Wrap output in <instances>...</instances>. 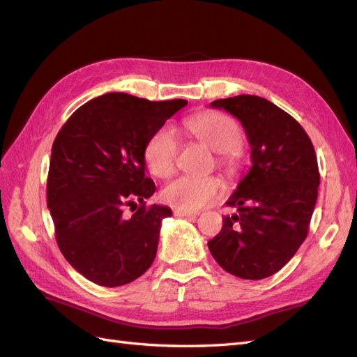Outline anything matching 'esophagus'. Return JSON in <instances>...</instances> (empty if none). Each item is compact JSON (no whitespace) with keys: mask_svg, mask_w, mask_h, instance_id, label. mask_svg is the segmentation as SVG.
<instances>
[{"mask_svg":"<svg viewBox=\"0 0 357 357\" xmlns=\"http://www.w3.org/2000/svg\"><path fill=\"white\" fill-rule=\"evenodd\" d=\"M174 215H177V218H197L198 213H195V211H186V210H180V208H176V210H174Z\"/></svg>","mask_w":357,"mask_h":357,"instance_id":"esophagus-1","label":"esophagus"}]
</instances>
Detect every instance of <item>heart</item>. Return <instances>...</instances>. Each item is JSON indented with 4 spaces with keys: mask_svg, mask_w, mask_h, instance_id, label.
<instances>
[{
    "mask_svg": "<svg viewBox=\"0 0 357 357\" xmlns=\"http://www.w3.org/2000/svg\"><path fill=\"white\" fill-rule=\"evenodd\" d=\"M185 128L198 142L219 153L218 162L226 171H234L238 164V144L241 129L232 117L223 113L208 112L193 116L185 122ZM177 139L168 126L159 128L144 146V164L156 177H168L174 172L177 159ZM223 192V183L218 177L181 176L169 181L162 189V199L172 207L195 211L213 202Z\"/></svg>",
    "mask_w": 357,
    "mask_h": 357,
    "instance_id": "heart-1",
    "label": "heart"
}]
</instances>
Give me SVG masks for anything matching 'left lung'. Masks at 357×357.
Wrapping results in <instances>:
<instances>
[{
	"label": "left lung",
	"mask_w": 357,
	"mask_h": 357,
	"mask_svg": "<svg viewBox=\"0 0 357 357\" xmlns=\"http://www.w3.org/2000/svg\"><path fill=\"white\" fill-rule=\"evenodd\" d=\"M241 122L252 147V168L226 201L222 231L208 241L226 273L262 280L280 271L308 234L320 174L314 147L294 117L256 95L210 104Z\"/></svg>",
	"instance_id": "obj_1"
}]
</instances>
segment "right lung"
I'll list each match as a JSON object with an SVG mask.
<instances>
[{
    "label": "right lung",
    "mask_w": 357,
    "mask_h": 357,
    "mask_svg": "<svg viewBox=\"0 0 357 357\" xmlns=\"http://www.w3.org/2000/svg\"><path fill=\"white\" fill-rule=\"evenodd\" d=\"M186 100L149 101L110 92L75 110L52 146L47 207L61 253L89 282L117 287L152 265L160 223L172 214L146 205L144 146ZM132 215L124 210L128 207Z\"/></svg>",
    "instance_id": "1"
}]
</instances>
